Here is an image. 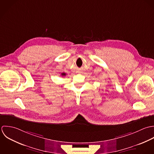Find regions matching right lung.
<instances>
[{
	"label": "right lung",
	"mask_w": 154,
	"mask_h": 154,
	"mask_svg": "<svg viewBox=\"0 0 154 154\" xmlns=\"http://www.w3.org/2000/svg\"><path fill=\"white\" fill-rule=\"evenodd\" d=\"M61 75L62 76H65V75H66V73H65V72H63V73H62Z\"/></svg>",
	"instance_id": "add662e5"
}]
</instances>
